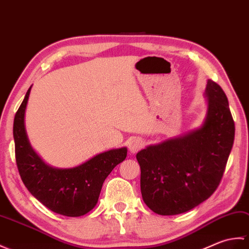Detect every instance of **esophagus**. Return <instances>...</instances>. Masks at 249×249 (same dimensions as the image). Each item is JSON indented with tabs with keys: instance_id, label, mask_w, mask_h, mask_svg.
Segmentation results:
<instances>
[{
	"instance_id": "1",
	"label": "esophagus",
	"mask_w": 249,
	"mask_h": 249,
	"mask_svg": "<svg viewBox=\"0 0 249 249\" xmlns=\"http://www.w3.org/2000/svg\"><path fill=\"white\" fill-rule=\"evenodd\" d=\"M142 146H143V142L140 137H133V139H131L128 142V147L131 153H136L140 149L142 148Z\"/></svg>"
}]
</instances>
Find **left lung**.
<instances>
[{
    "mask_svg": "<svg viewBox=\"0 0 249 249\" xmlns=\"http://www.w3.org/2000/svg\"><path fill=\"white\" fill-rule=\"evenodd\" d=\"M204 96L207 114L199 128L136 154L142 200L154 213L190 211L207 200L222 180L233 146L234 123L222 87L208 80Z\"/></svg>",
    "mask_w": 249,
    "mask_h": 249,
    "instance_id": "1",
    "label": "left lung"
}]
</instances>
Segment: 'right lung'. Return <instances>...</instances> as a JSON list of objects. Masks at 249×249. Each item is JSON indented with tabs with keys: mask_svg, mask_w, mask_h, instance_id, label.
Masks as SVG:
<instances>
[{
	"mask_svg": "<svg viewBox=\"0 0 249 249\" xmlns=\"http://www.w3.org/2000/svg\"><path fill=\"white\" fill-rule=\"evenodd\" d=\"M32 86L15 116L16 161L21 179L37 200L65 216H82L96 207L102 184L116 165L126 158L128 149H110L78 166H50L33 149L25 129V110Z\"/></svg>",
	"mask_w": 249,
	"mask_h": 249,
	"instance_id": "add662e5",
	"label": "right lung"
}]
</instances>
